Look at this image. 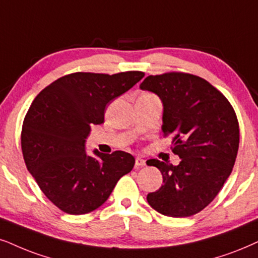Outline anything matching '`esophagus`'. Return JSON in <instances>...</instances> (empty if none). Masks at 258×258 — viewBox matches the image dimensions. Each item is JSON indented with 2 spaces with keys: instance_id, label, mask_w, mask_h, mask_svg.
I'll use <instances>...</instances> for the list:
<instances>
[{
  "instance_id": "34e87169",
  "label": "esophagus",
  "mask_w": 258,
  "mask_h": 258,
  "mask_svg": "<svg viewBox=\"0 0 258 258\" xmlns=\"http://www.w3.org/2000/svg\"><path fill=\"white\" fill-rule=\"evenodd\" d=\"M145 164H146L145 159H143L142 157L136 158V168H142V167H144Z\"/></svg>"
}]
</instances>
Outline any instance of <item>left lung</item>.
<instances>
[{
    "label": "left lung",
    "instance_id": "8db88e82",
    "mask_svg": "<svg viewBox=\"0 0 258 258\" xmlns=\"http://www.w3.org/2000/svg\"><path fill=\"white\" fill-rule=\"evenodd\" d=\"M140 89L163 103L162 131L174 136L178 165L150 159L163 184L146 197L153 210L167 217H190L217 197L229 178L239 146L236 113L223 94L204 78L183 73L148 76Z\"/></svg>",
    "mask_w": 258,
    "mask_h": 258
}]
</instances>
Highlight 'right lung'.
Here are the masks:
<instances>
[{"mask_svg": "<svg viewBox=\"0 0 258 258\" xmlns=\"http://www.w3.org/2000/svg\"><path fill=\"white\" fill-rule=\"evenodd\" d=\"M144 77L140 71L115 75L75 73L58 78L35 97L21 132L22 155L42 193L65 213H89L102 206L116 182L135 167L131 153L95 150L86 139L91 125L105 121L106 106Z\"/></svg>", "mask_w": 258, "mask_h": 258, "instance_id": "add662e5", "label": "right lung"}]
</instances>
